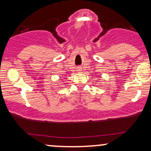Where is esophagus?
Masks as SVG:
<instances>
[{
	"label": "esophagus",
	"mask_w": 151,
	"mask_h": 151,
	"mask_svg": "<svg viewBox=\"0 0 151 151\" xmlns=\"http://www.w3.org/2000/svg\"><path fill=\"white\" fill-rule=\"evenodd\" d=\"M77 71H78V72H81V68H79H79H77Z\"/></svg>",
	"instance_id": "obj_1"
}]
</instances>
